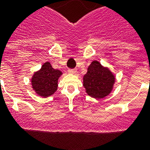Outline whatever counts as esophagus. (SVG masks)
I'll use <instances>...</instances> for the list:
<instances>
[{
	"label": "esophagus",
	"mask_w": 150,
	"mask_h": 150,
	"mask_svg": "<svg viewBox=\"0 0 150 150\" xmlns=\"http://www.w3.org/2000/svg\"><path fill=\"white\" fill-rule=\"evenodd\" d=\"M68 71H69V73L75 74V73H76L77 69H69L68 70Z\"/></svg>",
	"instance_id": "obj_1"
}]
</instances>
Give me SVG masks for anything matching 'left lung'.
I'll return each mask as SVG.
<instances>
[{
    "instance_id": "8db88e82",
    "label": "left lung",
    "mask_w": 150,
    "mask_h": 150,
    "mask_svg": "<svg viewBox=\"0 0 150 150\" xmlns=\"http://www.w3.org/2000/svg\"><path fill=\"white\" fill-rule=\"evenodd\" d=\"M115 77L108 69L101 66L97 61H93L84 76V87L91 97L101 99L111 92Z\"/></svg>"
}]
</instances>
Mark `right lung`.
Here are the masks:
<instances>
[{
    "label": "right lung",
    "mask_w": 150,
    "mask_h": 150,
    "mask_svg": "<svg viewBox=\"0 0 150 150\" xmlns=\"http://www.w3.org/2000/svg\"><path fill=\"white\" fill-rule=\"evenodd\" d=\"M62 75L59 70L54 69L50 62H45L32 79L33 89L41 97H47L53 94L57 89V83Z\"/></svg>",
    "instance_id": "right-lung-1"
}]
</instances>
